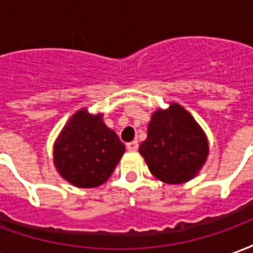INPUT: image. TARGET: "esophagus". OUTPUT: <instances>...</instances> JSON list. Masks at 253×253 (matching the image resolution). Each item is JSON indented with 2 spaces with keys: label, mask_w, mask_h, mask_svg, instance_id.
<instances>
[{
  "label": "esophagus",
  "mask_w": 253,
  "mask_h": 253,
  "mask_svg": "<svg viewBox=\"0 0 253 253\" xmlns=\"http://www.w3.org/2000/svg\"><path fill=\"white\" fill-rule=\"evenodd\" d=\"M137 149H138L137 141H131V142L127 143V150H128V152H135Z\"/></svg>",
  "instance_id": "esophagus-1"
}]
</instances>
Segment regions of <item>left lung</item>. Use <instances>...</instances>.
<instances>
[{
  "instance_id": "left-lung-1",
  "label": "left lung",
  "mask_w": 253,
  "mask_h": 253,
  "mask_svg": "<svg viewBox=\"0 0 253 253\" xmlns=\"http://www.w3.org/2000/svg\"><path fill=\"white\" fill-rule=\"evenodd\" d=\"M149 170L167 184L194 179L209 156V141L190 112L177 103L152 114L148 138L139 145Z\"/></svg>"
}]
</instances>
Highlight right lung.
<instances>
[{
    "mask_svg": "<svg viewBox=\"0 0 253 253\" xmlns=\"http://www.w3.org/2000/svg\"><path fill=\"white\" fill-rule=\"evenodd\" d=\"M125 145L105 126L103 114L78 110L54 142V165L62 179L78 188H93L108 180L125 153Z\"/></svg>",
    "mask_w": 253,
    "mask_h": 253,
    "instance_id": "1",
    "label": "right lung"
}]
</instances>
